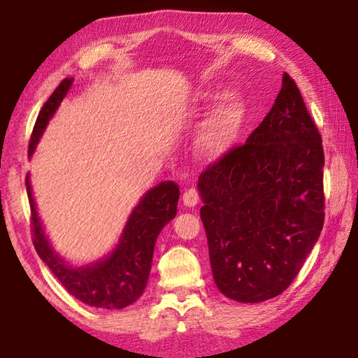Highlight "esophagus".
Wrapping results in <instances>:
<instances>
[{
    "label": "esophagus",
    "mask_w": 358,
    "mask_h": 358,
    "mask_svg": "<svg viewBox=\"0 0 358 358\" xmlns=\"http://www.w3.org/2000/svg\"><path fill=\"white\" fill-rule=\"evenodd\" d=\"M198 199H199V194L194 188H187L183 192V204H185V206H188V208L194 206V204L198 203Z\"/></svg>",
    "instance_id": "obj_1"
}]
</instances>
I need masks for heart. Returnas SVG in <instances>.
Wrapping results in <instances>:
<instances>
[{
  "instance_id": "1",
  "label": "heart",
  "mask_w": 358,
  "mask_h": 358,
  "mask_svg": "<svg viewBox=\"0 0 358 358\" xmlns=\"http://www.w3.org/2000/svg\"><path fill=\"white\" fill-rule=\"evenodd\" d=\"M213 93H206L203 99H213ZM244 108L237 98H229L224 101L206 121L203 122L201 129L196 137L198 152L206 159H214L224 154L232 144L239 131Z\"/></svg>"
}]
</instances>
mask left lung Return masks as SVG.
<instances>
[{
    "label": "left lung",
    "mask_w": 358,
    "mask_h": 358,
    "mask_svg": "<svg viewBox=\"0 0 358 358\" xmlns=\"http://www.w3.org/2000/svg\"><path fill=\"white\" fill-rule=\"evenodd\" d=\"M322 137L288 73L270 113L199 175L209 260L224 296L260 303L287 289L324 226Z\"/></svg>",
    "instance_id": "obj_1"
}]
</instances>
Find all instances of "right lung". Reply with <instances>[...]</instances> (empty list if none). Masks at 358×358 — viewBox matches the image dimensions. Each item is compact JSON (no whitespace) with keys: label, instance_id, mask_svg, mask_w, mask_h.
Returning <instances> with one entry per match:
<instances>
[{"label":"right lung","instance_id":"1","mask_svg":"<svg viewBox=\"0 0 358 358\" xmlns=\"http://www.w3.org/2000/svg\"><path fill=\"white\" fill-rule=\"evenodd\" d=\"M71 78L62 80L36 119L29 141V155L36 149L49 119L71 87ZM31 204V231L37 255L45 262L66 292L88 306L121 309L129 306L144 293L149 280L157 236L176 214L180 188L175 182H162L152 188L132 211L121 239L106 259L87 266H71L55 254L44 234L36 211L29 176H26Z\"/></svg>","mask_w":358,"mask_h":358}]
</instances>
